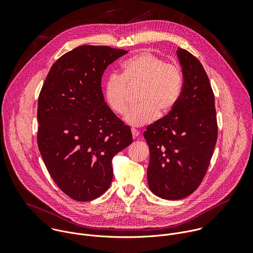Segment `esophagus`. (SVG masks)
<instances>
[{
  "label": "esophagus",
  "mask_w": 253,
  "mask_h": 253,
  "mask_svg": "<svg viewBox=\"0 0 253 253\" xmlns=\"http://www.w3.org/2000/svg\"><path fill=\"white\" fill-rule=\"evenodd\" d=\"M131 132H132V136H133V138H134V139H136V138L140 135V132H139V131H137L136 129H132V130H131Z\"/></svg>",
  "instance_id": "esophagus-1"
}]
</instances>
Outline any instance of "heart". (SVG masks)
I'll use <instances>...</instances> for the list:
<instances>
[{
	"instance_id": "b5f03b06",
	"label": "heart",
	"mask_w": 253,
	"mask_h": 253,
	"mask_svg": "<svg viewBox=\"0 0 253 253\" xmlns=\"http://www.w3.org/2000/svg\"><path fill=\"white\" fill-rule=\"evenodd\" d=\"M183 77L180 67L165 63L155 54L144 51L123 62L120 76L112 75L104 85V100L110 109L123 115L128 108V87H141L138 101L131 108L124 121L132 127L151 123L159 112L169 113L179 100Z\"/></svg>"
}]
</instances>
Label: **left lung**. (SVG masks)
I'll return each instance as SVG.
<instances>
[{
    "label": "left lung",
    "instance_id": "1",
    "mask_svg": "<svg viewBox=\"0 0 253 253\" xmlns=\"http://www.w3.org/2000/svg\"><path fill=\"white\" fill-rule=\"evenodd\" d=\"M183 86L168 115L149 125L143 136L150 151L147 180L160 198L178 200L200 185L217 139L214 95L200 61L177 48Z\"/></svg>",
    "mask_w": 253,
    "mask_h": 253
}]
</instances>
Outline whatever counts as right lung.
Here are the masks:
<instances>
[{
  "label": "right lung",
  "instance_id": "add662e5",
  "mask_svg": "<svg viewBox=\"0 0 253 253\" xmlns=\"http://www.w3.org/2000/svg\"><path fill=\"white\" fill-rule=\"evenodd\" d=\"M127 53L77 47L54 63L40 92L38 147L57 186L74 200H93L109 188L112 158L133 141L101 88L104 71Z\"/></svg>",
  "mask_w": 253,
  "mask_h": 253
}]
</instances>
